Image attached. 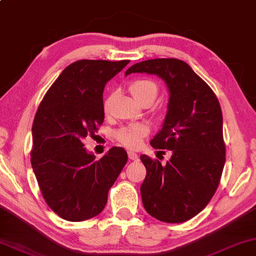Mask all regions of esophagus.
<instances>
[{"label":"esophagus","mask_w":256,"mask_h":256,"mask_svg":"<svg viewBox=\"0 0 256 256\" xmlns=\"http://www.w3.org/2000/svg\"><path fill=\"white\" fill-rule=\"evenodd\" d=\"M128 158H130L131 160H137V159H138V154H137V153H136V152L128 151Z\"/></svg>","instance_id":"esophagus-1"}]
</instances>
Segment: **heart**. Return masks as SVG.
I'll return each mask as SVG.
<instances>
[{"mask_svg": "<svg viewBox=\"0 0 256 256\" xmlns=\"http://www.w3.org/2000/svg\"><path fill=\"white\" fill-rule=\"evenodd\" d=\"M130 92L139 103H144L145 100H154L158 94V86L154 82L151 80H136L130 84ZM112 100V94L105 97L103 102L104 110L108 111L110 108ZM150 132L148 125L137 122V124H131L128 126L119 128L116 132V138L120 144L125 145L128 148H137L140 146L142 138Z\"/></svg>", "mask_w": 256, "mask_h": 256, "instance_id": "1", "label": "heart"}]
</instances>
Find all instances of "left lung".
<instances>
[{
    "instance_id": "obj_1",
    "label": "left lung",
    "mask_w": 256,
    "mask_h": 256,
    "mask_svg": "<svg viewBox=\"0 0 256 256\" xmlns=\"http://www.w3.org/2000/svg\"><path fill=\"white\" fill-rule=\"evenodd\" d=\"M136 72L156 74L170 92L162 128L151 145L172 151V156L164 166L140 156L146 168L140 186L142 205L164 222H185L205 208L222 174L226 148L219 100L184 60H142L128 68L125 76Z\"/></svg>"
}]
</instances>
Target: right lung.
<instances>
[{
	"label": "right lung",
	"instance_id": "add662e5",
	"mask_svg": "<svg viewBox=\"0 0 256 256\" xmlns=\"http://www.w3.org/2000/svg\"><path fill=\"white\" fill-rule=\"evenodd\" d=\"M130 60H77L62 71L40 102L32 124V166L48 206L68 221L96 216L128 162L122 148L96 160L82 140L104 122L105 84Z\"/></svg>",
	"mask_w": 256,
	"mask_h": 256
}]
</instances>
